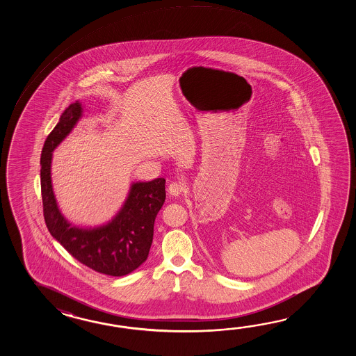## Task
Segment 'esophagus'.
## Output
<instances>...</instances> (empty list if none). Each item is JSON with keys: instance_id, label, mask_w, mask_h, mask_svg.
<instances>
[{"instance_id": "obj_1", "label": "esophagus", "mask_w": 356, "mask_h": 356, "mask_svg": "<svg viewBox=\"0 0 356 356\" xmlns=\"http://www.w3.org/2000/svg\"><path fill=\"white\" fill-rule=\"evenodd\" d=\"M183 191H184V184H183L181 181H172V183L168 186V192H169L170 196H181Z\"/></svg>"}]
</instances>
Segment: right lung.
Returning a JSON list of instances; mask_svg holds the SVG:
<instances>
[{
  "instance_id": "right-lung-1",
  "label": "right lung",
  "mask_w": 356,
  "mask_h": 356,
  "mask_svg": "<svg viewBox=\"0 0 356 356\" xmlns=\"http://www.w3.org/2000/svg\"><path fill=\"white\" fill-rule=\"evenodd\" d=\"M81 112L79 102L66 108L43 146L40 156L43 215L49 233L79 262L97 273L124 276L143 265L149 256L154 221L165 201V179L132 184L121 211L106 225L97 229L72 227L56 204L51 160L56 146L74 129Z\"/></svg>"
}]
</instances>
